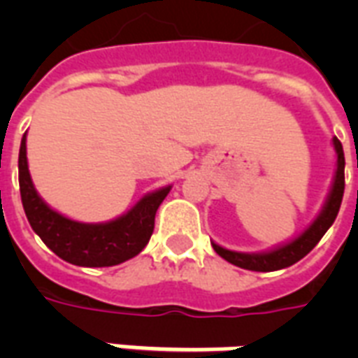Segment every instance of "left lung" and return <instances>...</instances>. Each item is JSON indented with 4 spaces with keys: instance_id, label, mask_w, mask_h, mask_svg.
I'll return each instance as SVG.
<instances>
[{
    "instance_id": "obj_1",
    "label": "left lung",
    "mask_w": 358,
    "mask_h": 358,
    "mask_svg": "<svg viewBox=\"0 0 358 358\" xmlns=\"http://www.w3.org/2000/svg\"><path fill=\"white\" fill-rule=\"evenodd\" d=\"M334 148L338 154V167H336V178H334L333 191L329 196L327 204L323 208L322 215L310 224V229L305 230L294 241H289L288 245H282L278 249L271 250V252H264V255H243V252H234V250L223 249L219 245L212 243L215 252L221 258H224L230 264H234L238 267L249 269V271H277V269H284V267L294 266L295 262H299L301 258H305L317 241L323 238V234L331 229V224L334 223V219L338 215L340 204H342V196H344V187H345V176H344V148L336 137H334Z\"/></svg>"
}]
</instances>
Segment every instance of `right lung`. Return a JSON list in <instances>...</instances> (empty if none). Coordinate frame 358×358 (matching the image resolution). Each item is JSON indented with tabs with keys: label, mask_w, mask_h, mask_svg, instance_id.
I'll return each instance as SVG.
<instances>
[{
	"label": "right lung",
	"mask_w": 358,
	"mask_h": 358,
	"mask_svg": "<svg viewBox=\"0 0 358 358\" xmlns=\"http://www.w3.org/2000/svg\"><path fill=\"white\" fill-rule=\"evenodd\" d=\"M18 180L22 204L31 229L59 258L83 267L117 266L139 255L154 232L157 208L171 191V187H163L146 195L131 212L109 223L85 224L70 221L48 208L36 195L27 171L25 135L20 145Z\"/></svg>",
	"instance_id": "obj_1"
}]
</instances>
